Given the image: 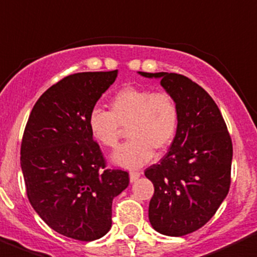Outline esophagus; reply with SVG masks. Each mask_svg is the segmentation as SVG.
Wrapping results in <instances>:
<instances>
[{
	"instance_id": "obj_1",
	"label": "esophagus",
	"mask_w": 257,
	"mask_h": 257,
	"mask_svg": "<svg viewBox=\"0 0 257 257\" xmlns=\"http://www.w3.org/2000/svg\"><path fill=\"white\" fill-rule=\"evenodd\" d=\"M140 176H141V173L137 171H132L131 173H129V178H131V182H135L137 181L138 178H140Z\"/></svg>"
}]
</instances>
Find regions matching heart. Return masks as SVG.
I'll return each instance as SVG.
<instances>
[{
	"label": "heart",
	"instance_id": "1",
	"mask_svg": "<svg viewBox=\"0 0 257 257\" xmlns=\"http://www.w3.org/2000/svg\"><path fill=\"white\" fill-rule=\"evenodd\" d=\"M88 126L93 140L107 149H115L122 128H128L131 141L113 153L112 163L135 169L150 162L154 150L163 153L175 141L180 108L168 91L128 85L111 98L110 111L99 107L90 111Z\"/></svg>",
	"mask_w": 257,
	"mask_h": 257
}]
</instances>
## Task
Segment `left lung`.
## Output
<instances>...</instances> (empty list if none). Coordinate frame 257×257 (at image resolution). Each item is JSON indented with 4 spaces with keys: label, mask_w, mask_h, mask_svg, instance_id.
Masks as SVG:
<instances>
[{
    "label": "left lung",
    "mask_w": 257,
    "mask_h": 257,
    "mask_svg": "<svg viewBox=\"0 0 257 257\" xmlns=\"http://www.w3.org/2000/svg\"><path fill=\"white\" fill-rule=\"evenodd\" d=\"M160 79L180 108V126L168 153L145 176L154 184L149 206L151 226L182 236L212 218L230 187L233 145L217 104L189 77L168 72H138Z\"/></svg>",
    "instance_id": "8db88e82"
}]
</instances>
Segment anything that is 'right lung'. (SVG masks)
<instances>
[{"label": "right lung", "instance_id": "add662e5", "mask_svg": "<svg viewBox=\"0 0 257 257\" xmlns=\"http://www.w3.org/2000/svg\"><path fill=\"white\" fill-rule=\"evenodd\" d=\"M117 70L80 72L39 98L24 129L21 167L27 196L55 230L84 242L111 229L112 200L129 185L128 172L107 169L88 117Z\"/></svg>", "mask_w": 257, "mask_h": 257}]
</instances>
